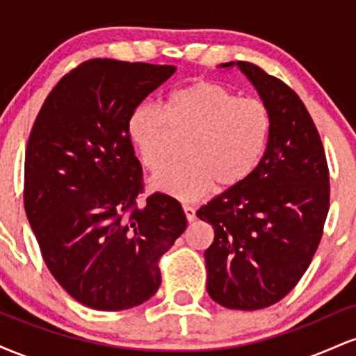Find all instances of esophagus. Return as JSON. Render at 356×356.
Wrapping results in <instances>:
<instances>
[{
	"instance_id": "1",
	"label": "esophagus",
	"mask_w": 356,
	"mask_h": 356,
	"mask_svg": "<svg viewBox=\"0 0 356 356\" xmlns=\"http://www.w3.org/2000/svg\"><path fill=\"white\" fill-rule=\"evenodd\" d=\"M182 209H184V214H186L187 220H189V222H192V220L195 219V209H194V207L189 206V204H184Z\"/></svg>"
}]
</instances>
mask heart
<instances>
[{
  "label": "heart",
  "mask_w": 356,
  "mask_h": 356,
  "mask_svg": "<svg viewBox=\"0 0 356 356\" xmlns=\"http://www.w3.org/2000/svg\"><path fill=\"white\" fill-rule=\"evenodd\" d=\"M127 129L140 164L150 172L169 162L175 138H186L182 164L155 175L152 187L192 201L212 184L232 189L252 174L268 147L271 112L257 97H239L218 81L195 80L174 90L165 110L138 105Z\"/></svg>",
  "instance_id": "1"
}]
</instances>
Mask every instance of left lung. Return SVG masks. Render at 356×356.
Masks as SVG:
<instances>
[{
  "instance_id": "8db88e82",
  "label": "left lung",
  "mask_w": 356,
  "mask_h": 356,
  "mask_svg": "<svg viewBox=\"0 0 356 356\" xmlns=\"http://www.w3.org/2000/svg\"><path fill=\"white\" fill-rule=\"evenodd\" d=\"M236 65L269 107L271 134L252 174L202 206L197 218L214 227L204 252L209 296L224 308L254 312L283 300L312 263L330 209V172L295 90L254 63Z\"/></svg>"
}]
</instances>
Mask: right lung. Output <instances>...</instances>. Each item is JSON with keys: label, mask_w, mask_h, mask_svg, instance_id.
Here are the masks:
<instances>
[{"label": "right lung", "mask_w": 356, "mask_h": 356, "mask_svg": "<svg viewBox=\"0 0 356 356\" xmlns=\"http://www.w3.org/2000/svg\"><path fill=\"white\" fill-rule=\"evenodd\" d=\"M175 67L87 60L61 79L36 117L24 159V211L61 288L79 303L120 312L161 286L159 259L186 231L181 204L154 192L129 117Z\"/></svg>", "instance_id": "obj_1"}]
</instances>
